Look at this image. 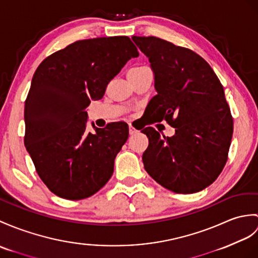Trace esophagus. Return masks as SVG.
I'll use <instances>...</instances> for the list:
<instances>
[{
    "mask_svg": "<svg viewBox=\"0 0 258 258\" xmlns=\"http://www.w3.org/2000/svg\"><path fill=\"white\" fill-rule=\"evenodd\" d=\"M128 131H130V134H131V135H134L135 133H137V130H136L132 124L128 125Z\"/></svg>",
    "mask_w": 258,
    "mask_h": 258,
    "instance_id": "obj_1",
    "label": "esophagus"
}]
</instances>
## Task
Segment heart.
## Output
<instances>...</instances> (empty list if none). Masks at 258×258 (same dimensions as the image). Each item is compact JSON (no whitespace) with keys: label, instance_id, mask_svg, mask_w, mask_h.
I'll return each instance as SVG.
<instances>
[{"label":"heart","instance_id":"heart-1","mask_svg":"<svg viewBox=\"0 0 258 258\" xmlns=\"http://www.w3.org/2000/svg\"><path fill=\"white\" fill-rule=\"evenodd\" d=\"M146 69H148V68L145 67V66H140V67L132 68V69L128 71V74H137V73H141V71L146 70Z\"/></svg>","mask_w":258,"mask_h":258}]
</instances>
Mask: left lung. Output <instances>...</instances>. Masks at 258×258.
<instances>
[{"instance_id":"obj_1","label":"left lung","mask_w":258,"mask_h":258,"mask_svg":"<svg viewBox=\"0 0 258 258\" xmlns=\"http://www.w3.org/2000/svg\"><path fill=\"white\" fill-rule=\"evenodd\" d=\"M132 39L148 57L157 94L146 107L148 124L175 127L168 137L152 126L143 154L145 170L176 194L206 189L223 170L233 135V117L224 89L205 59L188 48L154 36Z\"/></svg>"}]
</instances>
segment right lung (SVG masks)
Wrapping results in <instances>:
<instances>
[{
  "instance_id": "1",
  "label": "right lung",
  "mask_w": 258,
  "mask_h": 258,
  "mask_svg": "<svg viewBox=\"0 0 258 258\" xmlns=\"http://www.w3.org/2000/svg\"><path fill=\"white\" fill-rule=\"evenodd\" d=\"M139 56L127 36L78 40L45 58L25 101L24 143L52 194L67 200L91 197L110 180L128 125L109 123L87 132V107Z\"/></svg>"
}]
</instances>
